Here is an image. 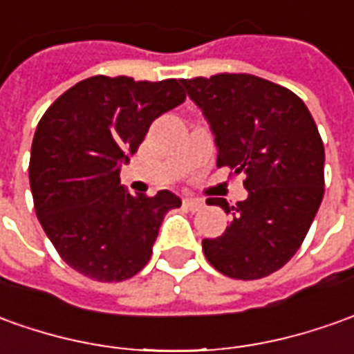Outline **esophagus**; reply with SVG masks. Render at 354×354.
Instances as JSON below:
<instances>
[{"mask_svg":"<svg viewBox=\"0 0 354 354\" xmlns=\"http://www.w3.org/2000/svg\"><path fill=\"white\" fill-rule=\"evenodd\" d=\"M183 206H185V208H189L191 212H198V209L204 208V202H202L201 198L185 196V198H183Z\"/></svg>","mask_w":354,"mask_h":354,"instance_id":"esophagus-1","label":"esophagus"}]
</instances>
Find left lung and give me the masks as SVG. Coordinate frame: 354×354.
I'll return each mask as SVG.
<instances>
[{"label": "left lung", "mask_w": 354, "mask_h": 354, "mask_svg": "<svg viewBox=\"0 0 354 354\" xmlns=\"http://www.w3.org/2000/svg\"><path fill=\"white\" fill-rule=\"evenodd\" d=\"M201 107L218 150V167L243 173L248 196L229 227L202 250L233 279H260L285 266L306 237L324 196V145L308 107L291 90L252 75L181 79Z\"/></svg>", "instance_id": "obj_1"}]
</instances>
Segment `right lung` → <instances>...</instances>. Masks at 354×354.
I'll use <instances>...</instances> for the list:
<instances>
[{
    "label": "right lung",
    "mask_w": 354,
    "mask_h": 354,
    "mask_svg": "<svg viewBox=\"0 0 354 354\" xmlns=\"http://www.w3.org/2000/svg\"><path fill=\"white\" fill-rule=\"evenodd\" d=\"M175 79L90 77L61 94L36 127L30 191L51 245L79 274L123 281L152 256L163 216L181 206L171 191L129 194L119 173L153 119L177 107Z\"/></svg>",
    "instance_id": "1"
}]
</instances>
